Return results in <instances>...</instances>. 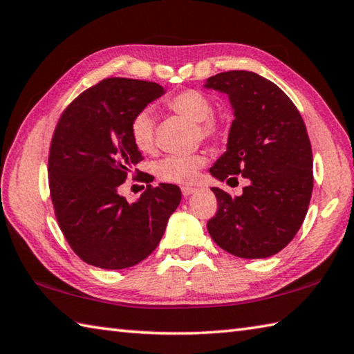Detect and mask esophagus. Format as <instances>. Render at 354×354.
<instances>
[{"label": "esophagus", "mask_w": 354, "mask_h": 354, "mask_svg": "<svg viewBox=\"0 0 354 354\" xmlns=\"http://www.w3.org/2000/svg\"><path fill=\"white\" fill-rule=\"evenodd\" d=\"M181 192H183L184 198H189L190 195H193V193L196 192V189H195V187H183Z\"/></svg>", "instance_id": "34e87169"}]
</instances>
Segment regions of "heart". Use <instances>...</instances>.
Returning <instances> with one entry per match:
<instances>
[{
  "label": "heart",
  "mask_w": 354,
  "mask_h": 354,
  "mask_svg": "<svg viewBox=\"0 0 354 354\" xmlns=\"http://www.w3.org/2000/svg\"><path fill=\"white\" fill-rule=\"evenodd\" d=\"M167 106L187 120L198 122V135L212 140H224L228 133V122L218 120L213 115V102L205 93L199 90L187 88L171 96ZM130 138L135 147L149 153L155 145V118L150 109H142L130 122ZM205 164L203 153L193 155H170L155 162L153 170L156 176L165 183L185 184L196 178L198 169Z\"/></svg>",
  "instance_id": "b5f03b06"
}]
</instances>
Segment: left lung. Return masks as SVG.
I'll return each mask as SVG.
<instances>
[{
  "label": "left lung",
  "instance_id": "left-lung-1",
  "mask_svg": "<svg viewBox=\"0 0 354 354\" xmlns=\"http://www.w3.org/2000/svg\"><path fill=\"white\" fill-rule=\"evenodd\" d=\"M203 87L227 95L234 116L210 175L227 183L241 175L248 183L239 196L213 187L218 212L207 230L238 258H268L288 245L308 210L313 153L306 124L292 100L258 73L223 72Z\"/></svg>",
  "mask_w": 354,
  "mask_h": 354
}]
</instances>
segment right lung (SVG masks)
I'll list each match as a JSON object with an SVG mask.
<instances>
[{"mask_svg": "<svg viewBox=\"0 0 354 354\" xmlns=\"http://www.w3.org/2000/svg\"><path fill=\"white\" fill-rule=\"evenodd\" d=\"M165 90L156 82L107 78L61 115L48 155V187L61 232L90 266L122 270L155 250L181 203L178 185H149L133 203L120 195L142 161L130 122Z\"/></svg>", "mask_w": 354, "mask_h": 354, "instance_id": "1", "label": "right lung"}]
</instances>
